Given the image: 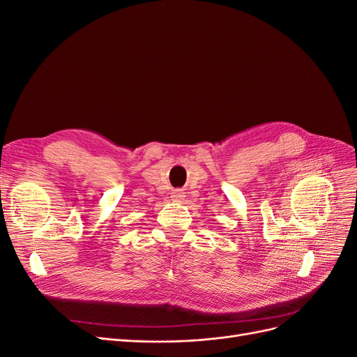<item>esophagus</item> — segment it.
<instances>
[{
  "instance_id": "1",
  "label": "esophagus",
  "mask_w": 357,
  "mask_h": 357,
  "mask_svg": "<svg viewBox=\"0 0 357 357\" xmlns=\"http://www.w3.org/2000/svg\"><path fill=\"white\" fill-rule=\"evenodd\" d=\"M173 198H174V201H181L183 199V193L180 190H177V192L173 193Z\"/></svg>"
}]
</instances>
